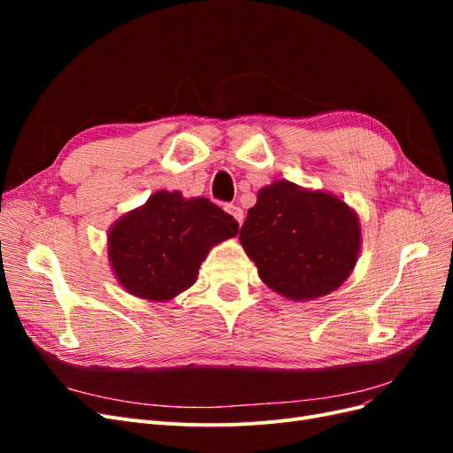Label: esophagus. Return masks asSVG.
Here are the masks:
<instances>
[{
  "label": "esophagus",
  "mask_w": 453,
  "mask_h": 453,
  "mask_svg": "<svg viewBox=\"0 0 453 453\" xmlns=\"http://www.w3.org/2000/svg\"><path fill=\"white\" fill-rule=\"evenodd\" d=\"M225 210H226V213H230L232 217L236 219V223H238V225H242V223H243V210H242V208H238V205H232V203H230V205H226Z\"/></svg>",
  "instance_id": "1"
}]
</instances>
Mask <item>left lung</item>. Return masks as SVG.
Here are the masks:
<instances>
[{
  "label": "left lung",
  "mask_w": 453,
  "mask_h": 453,
  "mask_svg": "<svg viewBox=\"0 0 453 453\" xmlns=\"http://www.w3.org/2000/svg\"><path fill=\"white\" fill-rule=\"evenodd\" d=\"M240 243L273 293L308 303L349 278L363 232L357 211L340 196L280 180L258 190Z\"/></svg>",
  "instance_id": "left-lung-1"
}]
</instances>
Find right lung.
I'll list each match as a JSON object with an SVG mask.
<instances>
[{"instance_id":"obj_1","label":"right lung","mask_w":453,"mask_h":453,"mask_svg":"<svg viewBox=\"0 0 453 453\" xmlns=\"http://www.w3.org/2000/svg\"><path fill=\"white\" fill-rule=\"evenodd\" d=\"M236 234L232 215L208 198L157 190L109 226V266L128 295L166 303L195 285L217 243Z\"/></svg>"}]
</instances>
